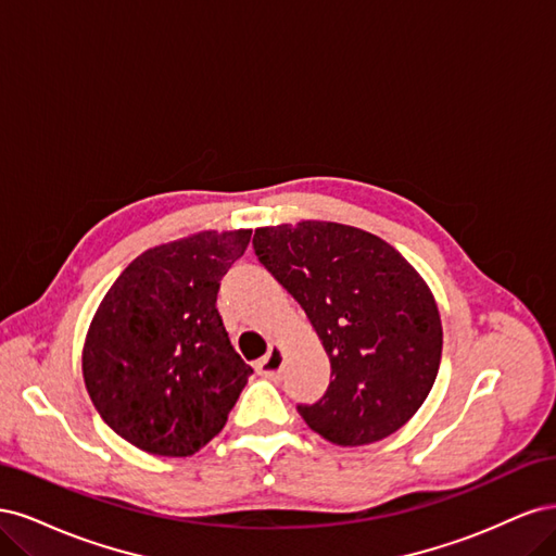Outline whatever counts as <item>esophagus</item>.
Wrapping results in <instances>:
<instances>
[{"mask_svg":"<svg viewBox=\"0 0 556 556\" xmlns=\"http://www.w3.org/2000/svg\"><path fill=\"white\" fill-rule=\"evenodd\" d=\"M257 374L268 378V380H278L282 374V352L278 348L268 350V355L257 362Z\"/></svg>","mask_w":556,"mask_h":556,"instance_id":"34e87169","label":"esophagus"}]
</instances>
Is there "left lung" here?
<instances>
[{"instance_id": "left-lung-1", "label": "left lung", "mask_w": 556, "mask_h": 556, "mask_svg": "<svg viewBox=\"0 0 556 556\" xmlns=\"http://www.w3.org/2000/svg\"><path fill=\"white\" fill-rule=\"evenodd\" d=\"M257 260L306 311L331 362L323 399L299 403L329 443L387 439L429 396L443 327L427 282L374 233L339 223L255 229Z\"/></svg>"}]
</instances>
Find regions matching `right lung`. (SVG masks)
<instances>
[{
	"mask_svg": "<svg viewBox=\"0 0 556 556\" xmlns=\"http://www.w3.org/2000/svg\"><path fill=\"white\" fill-rule=\"evenodd\" d=\"M250 233L199 231L146 250L99 304L83 378L99 415L127 443L190 457L227 425L252 368L215 301Z\"/></svg>",
	"mask_w": 556,
	"mask_h": 556,
	"instance_id": "add662e5",
	"label": "right lung"
}]
</instances>
